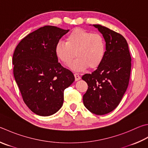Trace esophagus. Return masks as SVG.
Listing matches in <instances>:
<instances>
[{
	"label": "esophagus",
	"mask_w": 148,
	"mask_h": 148,
	"mask_svg": "<svg viewBox=\"0 0 148 148\" xmlns=\"http://www.w3.org/2000/svg\"><path fill=\"white\" fill-rule=\"evenodd\" d=\"M74 77H75V80H76V81H78V80L81 79V77H80L79 75L77 73L74 74Z\"/></svg>",
	"instance_id": "esophagus-1"
}]
</instances>
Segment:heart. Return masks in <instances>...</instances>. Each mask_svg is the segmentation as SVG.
Returning <instances> with one entry per match:
<instances>
[{
	"instance_id": "1",
	"label": "heart",
	"mask_w": 148,
	"mask_h": 148,
	"mask_svg": "<svg viewBox=\"0 0 148 148\" xmlns=\"http://www.w3.org/2000/svg\"><path fill=\"white\" fill-rule=\"evenodd\" d=\"M106 53V43L100 34H92L82 28L74 29L67 35L66 41H59L55 46L57 58L75 71H83L88 66L95 69L100 65Z\"/></svg>"
}]
</instances>
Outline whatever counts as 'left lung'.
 <instances>
[{
    "mask_svg": "<svg viewBox=\"0 0 148 148\" xmlns=\"http://www.w3.org/2000/svg\"><path fill=\"white\" fill-rule=\"evenodd\" d=\"M92 26L103 36L106 51L97 69L82 77L88 87L83 101L92 113L103 115L119 106L127 90L131 58L127 41L122 35L100 25Z\"/></svg>",
    "mask_w": 148,
    "mask_h": 148,
    "instance_id": "8db88e82",
    "label": "left lung"
}]
</instances>
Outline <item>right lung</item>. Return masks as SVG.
Returning <instances> with one entry per match:
<instances>
[{
    "label": "right lung",
    "instance_id": "1",
    "mask_svg": "<svg viewBox=\"0 0 148 148\" xmlns=\"http://www.w3.org/2000/svg\"><path fill=\"white\" fill-rule=\"evenodd\" d=\"M69 31L45 26L21 40L13 53V75L23 100L39 116H50L61 109L64 90L75 80L55 53L56 44Z\"/></svg>",
    "mask_w": 148,
    "mask_h": 148
}]
</instances>
